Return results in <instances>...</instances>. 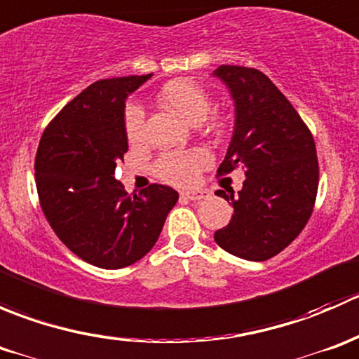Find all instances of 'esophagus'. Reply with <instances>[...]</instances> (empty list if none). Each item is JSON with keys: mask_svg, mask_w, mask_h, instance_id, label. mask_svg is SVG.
Segmentation results:
<instances>
[{"mask_svg": "<svg viewBox=\"0 0 359 359\" xmlns=\"http://www.w3.org/2000/svg\"><path fill=\"white\" fill-rule=\"evenodd\" d=\"M180 196L186 198V200L200 201L206 196V194H205V191H201V189H191V191H182V193H180Z\"/></svg>", "mask_w": 359, "mask_h": 359, "instance_id": "1", "label": "esophagus"}]
</instances>
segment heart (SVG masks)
<instances>
[{
	"label": "heart",
	"instance_id": "1",
	"mask_svg": "<svg viewBox=\"0 0 359 359\" xmlns=\"http://www.w3.org/2000/svg\"><path fill=\"white\" fill-rule=\"evenodd\" d=\"M159 100L189 123L203 121L210 111L208 93L189 79L165 83L159 92ZM125 133L132 146H139L146 140V112L137 104H130L125 109ZM210 163L212 156L205 149L170 151L154 163V173L173 186H189Z\"/></svg>",
	"mask_w": 359,
	"mask_h": 359
}]
</instances>
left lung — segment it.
Segmentation results:
<instances>
[{
    "instance_id": "obj_1",
    "label": "left lung",
    "mask_w": 359,
    "mask_h": 359,
    "mask_svg": "<svg viewBox=\"0 0 359 359\" xmlns=\"http://www.w3.org/2000/svg\"><path fill=\"white\" fill-rule=\"evenodd\" d=\"M236 106L233 140L217 175L243 168V189L217 196L233 201L234 215L215 233L220 248L245 260L278 255L313 215L320 166L311 130L264 72L220 66L213 71Z\"/></svg>"
}]
</instances>
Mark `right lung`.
Segmentation results:
<instances>
[{
	"instance_id": "1",
	"label": "right lung",
	"mask_w": 359,
	"mask_h": 359,
	"mask_svg": "<svg viewBox=\"0 0 359 359\" xmlns=\"http://www.w3.org/2000/svg\"><path fill=\"white\" fill-rule=\"evenodd\" d=\"M149 78L90 85L48 123L36 151V189L53 233L74 255L102 269L142 259L179 200L161 184L132 198L114 179L116 163L128 151L125 100Z\"/></svg>"
}]
</instances>
